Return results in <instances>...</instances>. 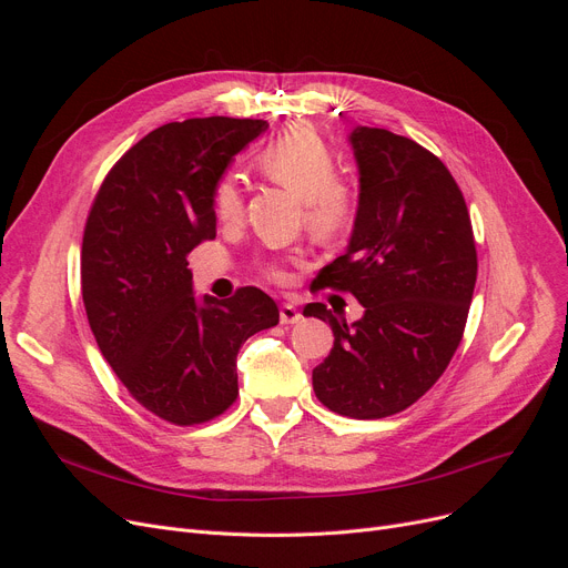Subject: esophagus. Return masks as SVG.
<instances>
[{
    "instance_id": "34e87169",
    "label": "esophagus",
    "mask_w": 568,
    "mask_h": 568,
    "mask_svg": "<svg viewBox=\"0 0 568 568\" xmlns=\"http://www.w3.org/2000/svg\"><path fill=\"white\" fill-rule=\"evenodd\" d=\"M302 313L296 311L292 304H283L281 306V324H296V322H302Z\"/></svg>"
}]
</instances>
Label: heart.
<instances>
[{"label": "heart", "instance_id": "b5f03b06", "mask_svg": "<svg viewBox=\"0 0 568 568\" xmlns=\"http://www.w3.org/2000/svg\"><path fill=\"white\" fill-rule=\"evenodd\" d=\"M260 172L274 184L304 202V221L320 239L341 234L354 212L349 189L336 179L332 149L308 126H294L278 135L257 156ZM216 216L232 223L242 214V191L232 176H225L214 195ZM268 276L283 281L281 266H268Z\"/></svg>", "mask_w": 568, "mask_h": 568}]
</instances>
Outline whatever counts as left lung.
Wrapping results in <instances>:
<instances>
[{"label": "left lung", "instance_id": "1", "mask_svg": "<svg viewBox=\"0 0 568 568\" xmlns=\"http://www.w3.org/2000/svg\"><path fill=\"white\" fill-rule=\"evenodd\" d=\"M359 202L347 248L317 274V287L352 292L354 324L329 322L334 349L313 371L315 396L352 419H382L419 400L460 345L476 283L467 206L444 163L409 138L354 126Z\"/></svg>", "mask_w": 568, "mask_h": 568}]
</instances>
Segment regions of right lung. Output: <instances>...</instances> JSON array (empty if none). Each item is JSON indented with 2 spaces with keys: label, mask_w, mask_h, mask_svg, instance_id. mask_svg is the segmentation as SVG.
<instances>
[{
  "label": "right lung",
  "mask_w": 568,
  "mask_h": 568,
  "mask_svg": "<svg viewBox=\"0 0 568 568\" xmlns=\"http://www.w3.org/2000/svg\"><path fill=\"white\" fill-rule=\"evenodd\" d=\"M264 119L197 116L165 124L116 161L82 239V300L105 362L149 412L176 426L236 398V354L278 324L257 287L195 296L189 253L216 236L214 195Z\"/></svg>",
  "instance_id": "add662e5"
}]
</instances>
